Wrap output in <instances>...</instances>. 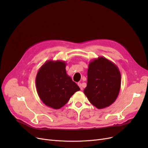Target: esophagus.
<instances>
[{
  "label": "esophagus",
  "mask_w": 148,
  "mask_h": 148,
  "mask_svg": "<svg viewBox=\"0 0 148 148\" xmlns=\"http://www.w3.org/2000/svg\"><path fill=\"white\" fill-rule=\"evenodd\" d=\"M78 85L79 86V87L80 88V89H81V90H83V87H82V84L81 83H78Z\"/></svg>",
  "instance_id": "obj_1"
}]
</instances>
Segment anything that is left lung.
<instances>
[{"instance_id":"left-lung-1","label":"left lung","mask_w":148,"mask_h":148,"mask_svg":"<svg viewBox=\"0 0 148 148\" xmlns=\"http://www.w3.org/2000/svg\"><path fill=\"white\" fill-rule=\"evenodd\" d=\"M121 75L117 66L104 57L89 62L84 95L96 108L101 109L115 101L120 90Z\"/></svg>"}]
</instances>
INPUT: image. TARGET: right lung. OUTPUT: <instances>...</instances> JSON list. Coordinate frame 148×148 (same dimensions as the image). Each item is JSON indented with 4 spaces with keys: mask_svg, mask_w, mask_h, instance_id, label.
Returning <instances> with one entry per match:
<instances>
[{
    "mask_svg": "<svg viewBox=\"0 0 148 148\" xmlns=\"http://www.w3.org/2000/svg\"><path fill=\"white\" fill-rule=\"evenodd\" d=\"M66 62L46 61L38 71L36 87L40 99L46 106L59 109L75 92L80 90L66 72Z\"/></svg>",
    "mask_w": 148,
    "mask_h": 148,
    "instance_id": "obj_1",
    "label": "right lung"
}]
</instances>
